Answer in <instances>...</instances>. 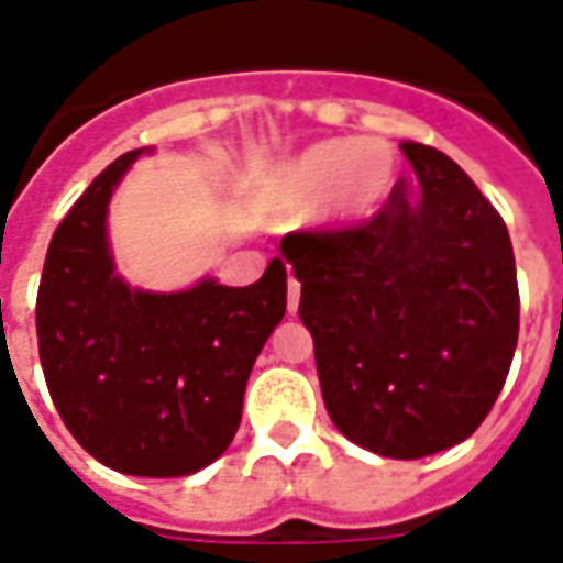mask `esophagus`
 Returning a JSON list of instances; mask_svg holds the SVG:
<instances>
[{
	"mask_svg": "<svg viewBox=\"0 0 563 563\" xmlns=\"http://www.w3.org/2000/svg\"><path fill=\"white\" fill-rule=\"evenodd\" d=\"M298 298H301V283L295 280V277H289V313L298 310Z\"/></svg>",
	"mask_w": 563,
	"mask_h": 563,
	"instance_id": "obj_1",
	"label": "esophagus"
}]
</instances>
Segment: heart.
Listing matches in <instances>:
<instances>
[{"label":"heart","mask_w":563,"mask_h":563,"mask_svg":"<svg viewBox=\"0 0 563 563\" xmlns=\"http://www.w3.org/2000/svg\"><path fill=\"white\" fill-rule=\"evenodd\" d=\"M398 174L395 150L377 139H325L280 162L271 174V201L286 213L317 205L325 222L365 217L389 196Z\"/></svg>","instance_id":"heart-1"}]
</instances>
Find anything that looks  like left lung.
<instances>
[{"label":"left lung","instance_id":"1","mask_svg":"<svg viewBox=\"0 0 563 563\" xmlns=\"http://www.w3.org/2000/svg\"><path fill=\"white\" fill-rule=\"evenodd\" d=\"M413 177L374 220L295 232L322 401L346 440L424 459L483 424L519 341L516 258L500 213L446 153L404 141Z\"/></svg>","mask_w":563,"mask_h":563}]
</instances>
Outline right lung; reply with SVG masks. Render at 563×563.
Instances as JSON below:
<instances>
[{
  "label": "right lung",
  "instance_id": "right-lung-1",
  "mask_svg": "<svg viewBox=\"0 0 563 563\" xmlns=\"http://www.w3.org/2000/svg\"><path fill=\"white\" fill-rule=\"evenodd\" d=\"M144 147L104 168L59 222L35 329L44 379L92 459L129 476H189L232 443L256 355L286 313V265L253 286L201 277L132 289L108 244V205Z\"/></svg>",
  "mask_w": 563,
  "mask_h": 563
}]
</instances>
